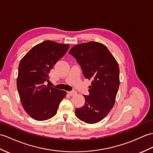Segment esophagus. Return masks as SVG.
I'll list each match as a JSON object with an SVG mask.
<instances>
[{
	"label": "esophagus",
	"mask_w": 153,
	"mask_h": 153,
	"mask_svg": "<svg viewBox=\"0 0 153 153\" xmlns=\"http://www.w3.org/2000/svg\"><path fill=\"white\" fill-rule=\"evenodd\" d=\"M76 91H68V94L70 96H74L76 94Z\"/></svg>",
	"instance_id": "1"
}]
</instances>
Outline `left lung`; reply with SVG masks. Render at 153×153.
Returning a JSON list of instances; mask_svg holds the SVG:
<instances>
[{
    "label": "left lung",
    "instance_id": "obj_1",
    "mask_svg": "<svg viewBox=\"0 0 153 153\" xmlns=\"http://www.w3.org/2000/svg\"><path fill=\"white\" fill-rule=\"evenodd\" d=\"M69 53L80 65L85 78L92 80L89 95H83L85 104L76 109V115L86 123H97L115 104L120 84L118 63L107 47L99 42L76 45Z\"/></svg>",
    "mask_w": 153,
    "mask_h": 153
}]
</instances>
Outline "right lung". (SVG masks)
I'll list each match as a JSON object with an SVG mask.
<instances>
[{"instance_id": "add662e5", "label": "right lung", "mask_w": 153, "mask_h": 153, "mask_svg": "<svg viewBox=\"0 0 153 153\" xmlns=\"http://www.w3.org/2000/svg\"><path fill=\"white\" fill-rule=\"evenodd\" d=\"M68 44L46 40L32 48L21 60L17 87L25 111L32 118L42 121L56 115L65 91L44 85L48 74L65 55Z\"/></svg>"}]
</instances>
